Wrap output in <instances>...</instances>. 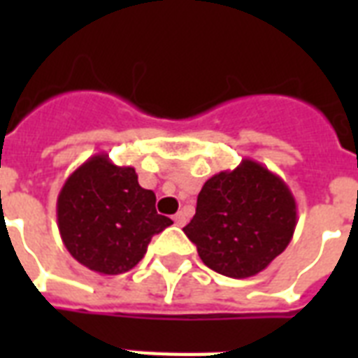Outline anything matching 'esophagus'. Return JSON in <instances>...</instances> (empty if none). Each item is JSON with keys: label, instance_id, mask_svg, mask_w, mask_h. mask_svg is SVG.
<instances>
[{"label": "esophagus", "instance_id": "1", "mask_svg": "<svg viewBox=\"0 0 358 358\" xmlns=\"http://www.w3.org/2000/svg\"><path fill=\"white\" fill-rule=\"evenodd\" d=\"M173 219H174V223L178 224V227H184L185 221H187V219H185V213H182V212L176 213V215H174Z\"/></svg>", "mask_w": 358, "mask_h": 358}]
</instances>
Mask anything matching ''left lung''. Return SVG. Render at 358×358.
Returning a JSON list of instances; mask_svg holds the SVG:
<instances>
[{"label": "left lung", "instance_id": "left-lung-1", "mask_svg": "<svg viewBox=\"0 0 358 358\" xmlns=\"http://www.w3.org/2000/svg\"><path fill=\"white\" fill-rule=\"evenodd\" d=\"M297 204L278 174L245 157L202 185L185 236L201 260L224 277L264 271L294 238Z\"/></svg>", "mask_w": 358, "mask_h": 358}]
</instances>
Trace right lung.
I'll return each mask as SVG.
<instances>
[{"label": "right lung", "mask_w": 358, "mask_h": 358, "mask_svg": "<svg viewBox=\"0 0 358 358\" xmlns=\"http://www.w3.org/2000/svg\"><path fill=\"white\" fill-rule=\"evenodd\" d=\"M173 221L156 212L154 191L143 189L134 167L96 154L70 174L57 196V227L64 247L100 275L129 271L154 234Z\"/></svg>", "instance_id": "obj_1"}]
</instances>
